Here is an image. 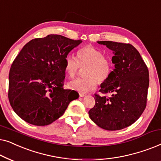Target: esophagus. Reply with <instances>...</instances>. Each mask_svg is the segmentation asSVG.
<instances>
[{"label": "esophagus", "mask_w": 161, "mask_h": 161, "mask_svg": "<svg viewBox=\"0 0 161 161\" xmlns=\"http://www.w3.org/2000/svg\"><path fill=\"white\" fill-rule=\"evenodd\" d=\"M86 94H83V93H79V96L80 97H85Z\"/></svg>", "instance_id": "34e87169"}]
</instances>
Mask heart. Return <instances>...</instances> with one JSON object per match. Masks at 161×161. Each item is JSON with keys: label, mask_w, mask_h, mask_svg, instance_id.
Segmentation results:
<instances>
[{"label": "heart", "mask_w": 161, "mask_h": 161, "mask_svg": "<svg viewBox=\"0 0 161 161\" xmlns=\"http://www.w3.org/2000/svg\"><path fill=\"white\" fill-rule=\"evenodd\" d=\"M80 67L83 68L82 78H77L68 83L70 89L80 93H87L94 90L97 82L102 83L108 78L111 72L109 59L103 56L100 50L92 45L81 47L77 52V58L71 54L64 58V69L70 78L75 75Z\"/></svg>", "instance_id": "obj_1"}]
</instances>
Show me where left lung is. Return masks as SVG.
Here are the masks:
<instances>
[{"label":"left lung","instance_id":"left-lung-1","mask_svg":"<svg viewBox=\"0 0 161 161\" xmlns=\"http://www.w3.org/2000/svg\"><path fill=\"white\" fill-rule=\"evenodd\" d=\"M114 54V67L100 92L111 96L94 97L95 105L89 111V117L101 128L119 130L133 124L147 105L149 71L137 50L130 44L100 41Z\"/></svg>","mask_w":161,"mask_h":161}]
</instances>
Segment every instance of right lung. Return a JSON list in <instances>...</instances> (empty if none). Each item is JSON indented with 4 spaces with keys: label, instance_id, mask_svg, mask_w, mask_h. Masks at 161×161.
<instances>
[{
    "label": "right lung",
    "instance_id": "right-lung-1",
    "mask_svg": "<svg viewBox=\"0 0 161 161\" xmlns=\"http://www.w3.org/2000/svg\"><path fill=\"white\" fill-rule=\"evenodd\" d=\"M81 42L50 34L32 39L20 50L11 66L8 97L22 119L37 126L50 125L78 98V92L63 86L65 57Z\"/></svg>",
    "mask_w": 161,
    "mask_h": 161
}]
</instances>
